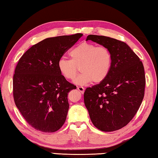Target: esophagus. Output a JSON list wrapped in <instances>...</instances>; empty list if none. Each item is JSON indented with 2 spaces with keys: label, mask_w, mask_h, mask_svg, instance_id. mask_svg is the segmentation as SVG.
I'll list each match as a JSON object with an SVG mask.
<instances>
[{
  "label": "esophagus",
  "mask_w": 158,
  "mask_h": 158,
  "mask_svg": "<svg viewBox=\"0 0 158 158\" xmlns=\"http://www.w3.org/2000/svg\"><path fill=\"white\" fill-rule=\"evenodd\" d=\"M77 89H78L80 92H81V93H84V90H85V89L84 87H82V86H79V87H77Z\"/></svg>",
  "instance_id": "34e87169"
}]
</instances>
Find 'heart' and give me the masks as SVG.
<instances>
[{"label":"heart","instance_id":"obj_1","mask_svg":"<svg viewBox=\"0 0 158 158\" xmlns=\"http://www.w3.org/2000/svg\"><path fill=\"white\" fill-rule=\"evenodd\" d=\"M70 60L60 58L58 68L64 78L73 80L80 68L81 73L74 80L78 85H85L90 82L100 83L105 80L110 73L112 66V55L104 46L83 42L69 52Z\"/></svg>","mask_w":158,"mask_h":158}]
</instances>
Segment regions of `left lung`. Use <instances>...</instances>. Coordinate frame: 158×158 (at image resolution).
<instances>
[{
    "label": "left lung",
    "instance_id": "obj_1",
    "mask_svg": "<svg viewBox=\"0 0 158 158\" xmlns=\"http://www.w3.org/2000/svg\"><path fill=\"white\" fill-rule=\"evenodd\" d=\"M86 40L107 48L113 61L107 77L85 89V106L98 129L118 130L129 123L142 102L146 85L143 63L123 42L95 35H88Z\"/></svg>",
    "mask_w": 158,
    "mask_h": 158
}]
</instances>
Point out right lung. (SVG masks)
I'll use <instances>...</instances> for the list:
<instances>
[{
  "label": "right lung",
  "instance_id": "1",
  "mask_svg": "<svg viewBox=\"0 0 158 158\" xmlns=\"http://www.w3.org/2000/svg\"><path fill=\"white\" fill-rule=\"evenodd\" d=\"M82 35L44 39L18 61L13 76L15 103L26 122L37 130L54 132L65 123L68 93L77 87L61 75L58 61Z\"/></svg>",
  "mask_w": 158,
  "mask_h": 158
}]
</instances>
